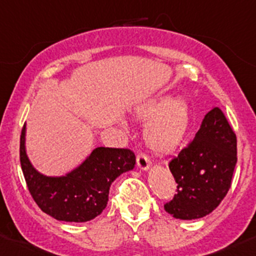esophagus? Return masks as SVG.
<instances>
[{
  "mask_svg": "<svg viewBox=\"0 0 256 256\" xmlns=\"http://www.w3.org/2000/svg\"><path fill=\"white\" fill-rule=\"evenodd\" d=\"M138 166L140 167L141 170H144V171H146V170L151 166V160H150V157L147 156L146 154H144V152H140V154H138Z\"/></svg>",
  "mask_w": 256,
  "mask_h": 256,
  "instance_id": "34e87169",
  "label": "esophagus"
}]
</instances>
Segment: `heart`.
<instances>
[{"label": "heart", "mask_w": 256, "mask_h": 256, "mask_svg": "<svg viewBox=\"0 0 256 256\" xmlns=\"http://www.w3.org/2000/svg\"><path fill=\"white\" fill-rule=\"evenodd\" d=\"M138 118L148 120L144 128V138L158 154L176 150L190 128V108L182 98L148 102L138 110Z\"/></svg>", "instance_id": "obj_1"}]
</instances>
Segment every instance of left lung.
<instances>
[{
	"label": "left lung",
	"instance_id": "left-lung-1",
	"mask_svg": "<svg viewBox=\"0 0 256 256\" xmlns=\"http://www.w3.org/2000/svg\"><path fill=\"white\" fill-rule=\"evenodd\" d=\"M236 160V132L224 112L214 108L194 138L170 161L177 194L164 203V210L184 220L213 212L230 188Z\"/></svg>",
	"mask_w": 256,
	"mask_h": 256
}]
</instances>
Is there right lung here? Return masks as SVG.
Masks as SVG:
<instances>
[{
  "mask_svg": "<svg viewBox=\"0 0 256 256\" xmlns=\"http://www.w3.org/2000/svg\"><path fill=\"white\" fill-rule=\"evenodd\" d=\"M24 131L23 126L20 160L28 190L38 207L58 220L80 223L99 216L106 207L114 180L136 164L131 150L98 147L66 176H43L33 168L26 154Z\"/></svg>",
  "mask_w": 256,
  "mask_h": 256,
  "instance_id": "right-lung-1",
  "label": "right lung"
}]
</instances>
